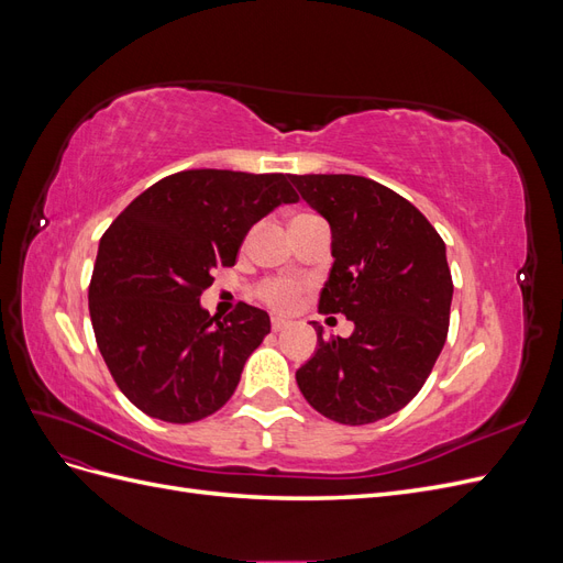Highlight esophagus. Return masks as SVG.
<instances>
[{
	"label": "esophagus",
	"mask_w": 563,
	"mask_h": 563,
	"mask_svg": "<svg viewBox=\"0 0 563 563\" xmlns=\"http://www.w3.org/2000/svg\"><path fill=\"white\" fill-rule=\"evenodd\" d=\"M269 323H272V331H275V333H279V331H284L288 327V321L282 319V317H272Z\"/></svg>",
	"instance_id": "esophagus-1"
}]
</instances>
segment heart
I'll return each instance as SVG.
<instances>
[{"label":"heart","instance_id":"b5f03b06","mask_svg":"<svg viewBox=\"0 0 563 563\" xmlns=\"http://www.w3.org/2000/svg\"><path fill=\"white\" fill-rule=\"evenodd\" d=\"M302 288H305V284L300 279L275 277V279H265L258 288H255V294H258V298L265 305H269V308H275L279 312H288L296 308Z\"/></svg>","mask_w":563,"mask_h":563}]
</instances>
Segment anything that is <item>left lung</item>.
Returning a JSON list of instances; mask_svg holds the SVG:
<instances>
[{
  "instance_id": "8db88e82",
  "label": "left lung",
  "mask_w": 563,
  "mask_h": 563,
  "mask_svg": "<svg viewBox=\"0 0 563 563\" xmlns=\"http://www.w3.org/2000/svg\"><path fill=\"white\" fill-rule=\"evenodd\" d=\"M329 220L333 267L319 312L345 314L350 338H323L296 371L308 404L335 422L368 424L397 413L428 380L446 343L453 282L446 244L411 201L350 174L291 176Z\"/></svg>"
}]
</instances>
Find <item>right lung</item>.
<instances>
[{"label":"right lung","instance_id":"obj_1","mask_svg":"<svg viewBox=\"0 0 563 563\" xmlns=\"http://www.w3.org/2000/svg\"><path fill=\"white\" fill-rule=\"evenodd\" d=\"M294 201L284 174L192 168L147 187L114 218L98 246L89 312L117 387L143 413L185 424L234 395L269 317L240 302L220 321L199 296L216 269L234 265L246 232Z\"/></svg>","mask_w":563,"mask_h":563}]
</instances>
